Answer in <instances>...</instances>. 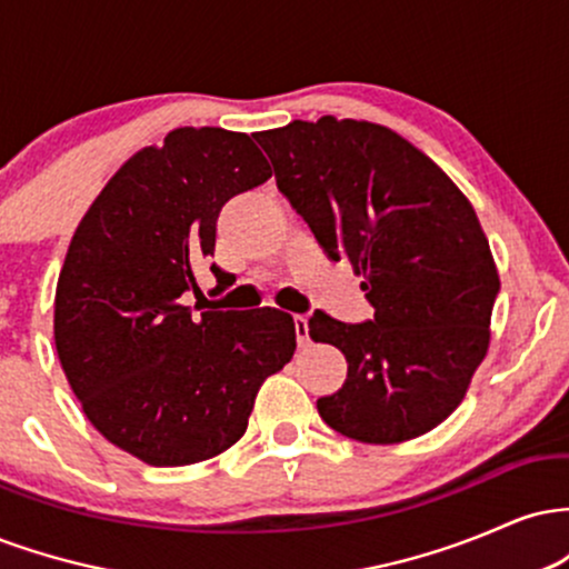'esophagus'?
I'll return each mask as SVG.
<instances>
[{
    "label": "esophagus",
    "mask_w": 569,
    "mask_h": 569,
    "mask_svg": "<svg viewBox=\"0 0 569 569\" xmlns=\"http://www.w3.org/2000/svg\"><path fill=\"white\" fill-rule=\"evenodd\" d=\"M293 329H297L299 348H305L307 345V316H293Z\"/></svg>",
    "instance_id": "34e87169"
}]
</instances>
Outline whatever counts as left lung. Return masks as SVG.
<instances>
[{
    "label": "left lung",
    "mask_w": 569,
    "mask_h": 569,
    "mask_svg": "<svg viewBox=\"0 0 569 569\" xmlns=\"http://www.w3.org/2000/svg\"><path fill=\"white\" fill-rule=\"evenodd\" d=\"M257 141L326 257L348 259L375 307L367 323L312 312V342L348 361V380L318 398V415L363 443L428 433L460 407L489 350L500 278L473 206L426 152L377 122L326 114Z\"/></svg>",
    "instance_id": "left-lung-1"
}]
</instances>
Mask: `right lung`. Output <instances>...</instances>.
I'll use <instances>...</instances> for the list:
<instances>
[{
    "label": "right lung",
    "mask_w": 569,
    "mask_h": 569,
    "mask_svg": "<svg viewBox=\"0 0 569 569\" xmlns=\"http://www.w3.org/2000/svg\"><path fill=\"white\" fill-rule=\"evenodd\" d=\"M272 171L251 136L176 128L117 171L71 238L56 350L93 428L147 466H192L246 433L253 398L291 361L289 312L194 310L221 206ZM217 291L230 276L211 264Z\"/></svg>",
    "instance_id": "obj_1"
}]
</instances>
